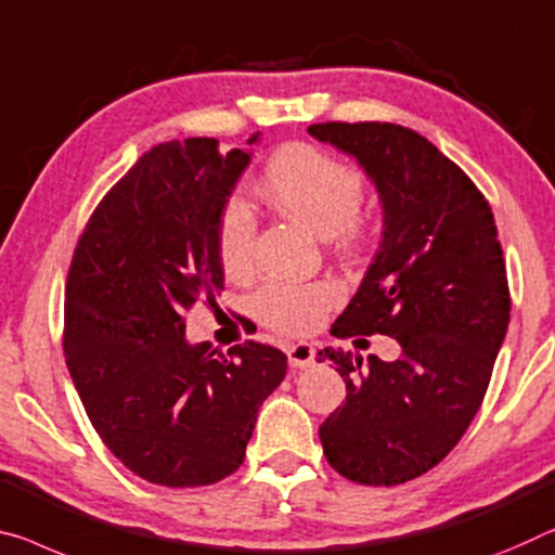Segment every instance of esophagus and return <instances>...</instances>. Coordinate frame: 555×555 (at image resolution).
<instances>
[{
  "mask_svg": "<svg viewBox=\"0 0 555 555\" xmlns=\"http://www.w3.org/2000/svg\"><path fill=\"white\" fill-rule=\"evenodd\" d=\"M287 362L295 370H307V366L314 364V347L307 343H297L287 347Z\"/></svg>",
  "mask_w": 555,
  "mask_h": 555,
  "instance_id": "esophagus-1",
  "label": "esophagus"
}]
</instances>
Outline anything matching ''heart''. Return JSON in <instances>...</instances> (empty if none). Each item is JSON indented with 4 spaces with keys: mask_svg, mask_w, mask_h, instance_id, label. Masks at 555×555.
<instances>
[{
    "mask_svg": "<svg viewBox=\"0 0 555 555\" xmlns=\"http://www.w3.org/2000/svg\"><path fill=\"white\" fill-rule=\"evenodd\" d=\"M260 193L272 208L314 230L320 237L352 241L360 235L362 173L354 166L330 156L310 143L280 149L266 168ZM255 218L245 201L233 198L218 225V255L230 275L250 270ZM337 302V287L330 283H272L255 295V310L270 327L302 335L320 325Z\"/></svg>",
    "mask_w": 555,
    "mask_h": 555,
    "instance_id": "b5f03b06",
    "label": "heart"
}]
</instances>
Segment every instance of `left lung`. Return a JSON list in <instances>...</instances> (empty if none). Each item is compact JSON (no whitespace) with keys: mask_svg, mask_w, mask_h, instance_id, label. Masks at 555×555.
I'll use <instances>...</instances> for the list:
<instances>
[{"mask_svg":"<svg viewBox=\"0 0 555 555\" xmlns=\"http://www.w3.org/2000/svg\"><path fill=\"white\" fill-rule=\"evenodd\" d=\"M310 135L352 156L382 203V241L335 337L389 335L402 354L325 347L347 385L320 426L345 479L397 486L429 472L464 437L504 345L511 297L489 203L431 141L397 124H314Z\"/></svg>","mask_w":555,"mask_h":555,"instance_id":"1","label":"left lung"}]
</instances>
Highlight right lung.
<instances>
[{
    "label": "right lung",
    "instance_id": "1",
    "mask_svg": "<svg viewBox=\"0 0 555 555\" xmlns=\"http://www.w3.org/2000/svg\"><path fill=\"white\" fill-rule=\"evenodd\" d=\"M250 156L216 139L143 153L93 210L66 280L64 354L93 429L135 476L170 489L233 474L287 372L270 345L185 339V312L223 289L218 225Z\"/></svg>",
    "mask_w": 555,
    "mask_h": 555
}]
</instances>
